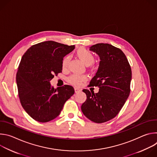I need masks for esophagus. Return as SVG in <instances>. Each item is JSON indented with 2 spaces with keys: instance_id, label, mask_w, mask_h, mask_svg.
<instances>
[{
  "instance_id": "obj_1",
  "label": "esophagus",
  "mask_w": 157,
  "mask_h": 157,
  "mask_svg": "<svg viewBox=\"0 0 157 157\" xmlns=\"http://www.w3.org/2000/svg\"><path fill=\"white\" fill-rule=\"evenodd\" d=\"M75 93H79L81 91V89H78L76 87L75 88Z\"/></svg>"
}]
</instances>
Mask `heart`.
Wrapping results in <instances>:
<instances>
[{
	"label": "heart",
	"mask_w": 157,
	"mask_h": 157,
	"mask_svg": "<svg viewBox=\"0 0 157 157\" xmlns=\"http://www.w3.org/2000/svg\"><path fill=\"white\" fill-rule=\"evenodd\" d=\"M76 55L87 66L93 64L95 61V56L93 55V53L89 50L84 48H79L76 52ZM70 58L69 56H66L63 59L61 65H62V68L63 69H65L67 68V66H68L70 61ZM87 78L85 75H73L68 78V82L70 84L78 87L81 85L82 82L87 81Z\"/></svg>",
	"instance_id": "obj_1"
}]
</instances>
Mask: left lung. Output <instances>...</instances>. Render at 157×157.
Masks as SVG:
<instances>
[{
	"label": "left lung",
	"instance_id": "obj_1",
	"mask_svg": "<svg viewBox=\"0 0 157 157\" xmlns=\"http://www.w3.org/2000/svg\"><path fill=\"white\" fill-rule=\"evenodd\" d=\"M100 57L99 66L88 86H98V93L83 89L87 99L81 105L84 115L96 123L114 118L121 111L130 92L132 70L124 52L108 43L90 47Z\"/></svg>",
	"mask_w": 157,
	"mask_h": 157
}]
</instances>
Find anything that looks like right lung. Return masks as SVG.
<instances>
[{"label":"right lung","instance_id":"obj_1","mask_svg":"<svg viewBox=\"0 0 157 157\" xmlns=\"http://www.w3.org/2000/svg\"><path fill=\"white\" fill-rule=\"evenodd\" d=\"M75 49L53 41L33 44L22 56L16 81L20 103L34 120L47 122L58 117L65 102L75 93L64 85L54 89L50 81L62 72L63 57Z\"/></svg>","mask_w":157,"mask_h":157}]
</instances>
